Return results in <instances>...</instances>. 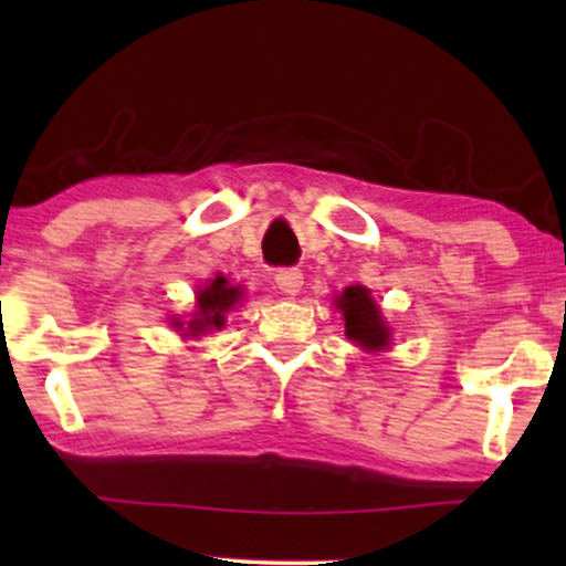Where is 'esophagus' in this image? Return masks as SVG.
Listing matches in <instances>:
<instances>
[{
  "label": "esophagus",
  "mask_w": 566,
  "mask_h": 566,
  "mask_svg": "<svg viewBox=\"0 0 566 566\" xmlns=\"http://www.w3.org/2000/svg\"><path fill=\"white\" fill-rule=\"evenodd\" d=\"M274 279H276V287L282 290L284 295H297L303 287L301 269H279Z\"/></svg>",
  "instance_id": "1"
}]
</instances>
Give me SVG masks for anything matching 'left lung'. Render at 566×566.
Returning a JSON list of instances; mask_svg holds the SVG:
<instances>
[{
    "label": "left lung",
    "mask_w": 566,
    "mask_h": 566,
    "mask_svg": "<svg viewBox=\"0 0 566 566\" xmlns=\"http://www.w3.org/2000/svg\"><path fill=\"white\" fill-rule=\"evenodd\" d=\"M337 308L346 319V335L367 350H380L388 343V327L380 319V308L365 287H346L337 297Z\"/></svg>",
    "instance_id": "1"
}]
</instances>
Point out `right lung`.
Listing matches in <instances>:
<instances>
[{
  "label": "right lung",
  "mask_w": 566,
  "mask_h": 566,
  "mask_svg": "<svg viewBox=\"0 0 566 566\" xmlns=\"http://www.w3.org/2000/svg\"><path fill=\"white\" fill-rule=\"evenodd\" d=\"M239 287H229V282H226V276H218L212 279L210 287H205L199 292L197 303H199V314L197 319L188 322V329H191L193 335L205 333V329L210 327H223V314L231 308L233 303L239 301ZM175 327H180V324H175Z\"/></svg>",
  "instance_id": "add662e5"
}]
</instances>
